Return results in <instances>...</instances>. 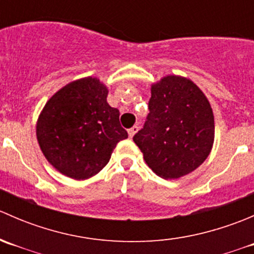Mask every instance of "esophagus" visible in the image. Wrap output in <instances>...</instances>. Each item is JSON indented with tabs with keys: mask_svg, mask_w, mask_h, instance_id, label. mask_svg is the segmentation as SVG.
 Returning <instances> with one entry per match:
<instances>
[{
	"mask_svg": "<svg viewBox=\"0 0 254 254\" xmlns=\"http://www.w3.org/2000/svg\"><path fill=\"white\" fill-rule=\"evenodd\" d=\"M137 130H139V127H137V125H134V127H132L131 129L127 130V134H129V136H130V137H132V136H134L135 134H136Z\"/></svg>",
	"mask_w": 254,
	"mask_h": 254,
	"instance_id": "1",
	"label": "esophagus"
}]
</instances>
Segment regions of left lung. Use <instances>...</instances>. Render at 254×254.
Here are the masks:
<instances>
[{
  "label": "left lung",
  "instance_id": "obj_1",
  "mask_svg": "<svg viewBox=\"0 0 254 254\" xmlns=\"http://www.w3.org/2000/svg\"><path fill=\"white\" fill-rule=\"evenodd\" d=\"M150 113L135 136L146 165L157 176L177 179L189 175L214 145L211 106L189 78L168 75L151 86Z\"/></svg>",
  "mask_w": 254,
  "mask_h": 254
}]
</instances>
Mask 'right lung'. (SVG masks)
<instances>
[{
    "label": "right lung",
    "instance_id": "1",
    "mask_svg": "<svg viewBox=\"0 0 254 254\" xmlns=\"http://www.w3.org/2000/svg\"><path fill=\"white\" fill-rule=\"evenodd\" d=\"M108 88L97 77L70 82L47 102L37 122V139L48 162L83 181L101 172L120 140L127 137L119 111L107 102Z\"/></svg>",
    "mask_w": 254,
    "mask_h": 254
}]
</instances>
